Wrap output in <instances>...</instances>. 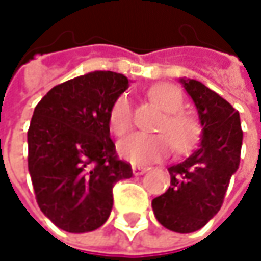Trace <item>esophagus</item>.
Returning a JSON list of instances; mask_svg holds the SVG:
<instances>
[{
	"label": "esophagus",
	"instance_id": "esophagus-1",
	"mask_svg": "<svg viewBox=\"0 0 261 261\" xmlns=\"http://www.w3.org/2000/svg\"><path fill=\"white\" fill-rule=\"evenodd\" d=\"M146 171H148V168H145V166H140V165H134L133 166V174L134 175H143Z\"/></svg>",
	"mask_w": 261,
	"mask_h": 261
}]
</instances>
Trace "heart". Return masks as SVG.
<instances>
[{
    "instance_id": "obj_1",
    "label": "heart",
    "mask_w": 261,
    "mask_h": 261,
    "mask_svg": "<svg viewBox=\"0 0 261 261\" xmlns=\"http://www.w3.org/2000/svg\"><path fill=\"white\" fill-rule=\"evenodd\" d=\"M148 98L165 115L157 125L159 134L134 133L122 139L118 145V152L122 159L137 165L155 163L166 159L172 146L178 152L189 151L198 139V124L193 118L182 113L181 92L169 84H155L148 90ZM133 124V110L127 95H121L113 102L109 112V127L115 136H124ZM174 145H172V143Z\"/></svg>"
}]
</instances>
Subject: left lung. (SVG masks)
<instances>
[{"label":"left lung","instance_id":"obj_1","mask_svg":"<svg viewBox=\"0 0 261 261\" xmlns=\"http://www.w3.org/2000/svg\"><path fill=\"white\" fill-rule=\"evenodd\" d=\"M180 83L195 104L201 139L186 160L168 169L171 186L151 205L165 228L186 234L202 228L219 212L239 169L243 133L239 112L221 95L196 80Z\"/></svg>","mask_w":261,"mask_h":261}]
</instances>
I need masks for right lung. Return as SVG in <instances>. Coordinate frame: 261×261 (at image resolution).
I'll return each instance as SVG.
<instances>
[{
  "label": "right lung",
  "instance_id": "right-lung-1",
  "mask_svg": "<svg viewBox=\"0 0 261 261\" xmlns=\"http://www.w3.org/2000/svg\"><path fill=\"white\" fill-rule=\"evenodd\" d=\"M128 79L95 71L53 87L36 106L28 140V172L42 213L60 230L99 228L113 207L112 189L131 178L116 159L109 112Z\"/></svg>",
  "mask_w": 261,
  "mask_h": 261
}]
</instances>
